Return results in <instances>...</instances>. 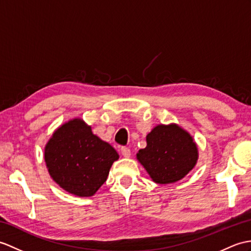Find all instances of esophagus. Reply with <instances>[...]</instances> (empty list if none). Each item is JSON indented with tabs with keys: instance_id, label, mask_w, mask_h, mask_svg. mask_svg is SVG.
I'll return each instance as SVG.
<instances>
[{
	"instance_id": "34e87169",
	"label": "esophagus",
	"mask_w": 251,
	"mask_h": 251,
	"mask_svg": "<svg viewBox=\"0 0 251 251\" xmlns=\"http://www.w3.org/2000/svg\"><path fill=\"white\" fill-rule=\"evenodd\" d=\"M121 153L122 155H123L124 157H126V158H128V157H130V150L128 148H125L123 147L121 149Z\"/></svg>"
}]
</instances>
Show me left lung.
Here are the masks:
<instances>
[{"instance_id": "1", "label": "left lung", "mask_w": 251, "mask_h": 251, "mask_svg": "<svg viewBox=\"0 0 251 251\" xmlns=\"http://www.w3.org/2000/svg\"><path fill=\"white\" fill-rule=\"evenodd\" d=\"M199 151L190 133L176 123L155 126L137 159L157 184L176 183L197 165Z\"/></svg>"}]
</instances>
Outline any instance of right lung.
Here are the masks:
<instances>
[{"label": "right lung", "mask_w": 251, "mask_h": 251, "mask_svg": "<svg viewBox=\"0 0 251 251\" xmlns=\"http://www.w3.org/2000/svg\"><path fill=\"white\" fill-rule=\"evenodd\" d=\"M46 167L52 179L72 195L92 197L106 182L119 154L75 118L57 127L45 147Z\"/></svg>", "instance_id": "1"}]
</instances>
